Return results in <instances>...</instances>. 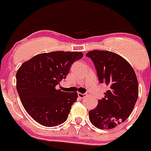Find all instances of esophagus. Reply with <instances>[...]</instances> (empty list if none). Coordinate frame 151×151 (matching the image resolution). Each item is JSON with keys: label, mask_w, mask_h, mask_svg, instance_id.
<instances>
[{"label": "esophagus", "mask_w": 151, "mask_h": 151, "mask_svg": "<svg viewBox=\"0 0 151 151\" xmlns=\"http://www.w3.org/2000/svg\"><path fill=\"white\" fill-rule=\"evenodd\" d=\"M78 96L81 99H83V98H85L87 96V93H78Z\"/></svg>", "instance_id": "obj_1"}]
</instances>
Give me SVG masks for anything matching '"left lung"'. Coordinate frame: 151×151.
<instances>
[{"instance_id": "obj_1", "label": "left lung", "mask_w": 151, "mask_h": 151, "mask_svg": "<svg viewBox=\"0 0 151 151\" xmlns=\"http://www.w3.org/2000/svg\"><path fill=\"white\" fill-rule=\"evenodd\" d=\"M86 56L94 64L99 83L109 86L97 106L89 111L90 121L99 129H113L133 110L139 95L136 75L131 65L114 52L91 51Z\"/></svg>"}]
</instances>
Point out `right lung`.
I'll return each mask as SVG.
<instances>
[{
    "label": "right lung",
    "instance_id": "add662e5",
    "mask_svg": "<svg viewBox=\"0 0 151 151\" xmlns=\"http://www.w3.org/2000/svg\"><path fill=\"white\" fill-rule=\"evenodd\" d=\"M82 57L78 52H52L36 55L21 66L16 73V88L24 109L34 121L49 127L66 121L78 95L57 90L56 86Z\"/></svg>",
    "mask_w": 151,
    "mask_h": 151
}]
</instances>
